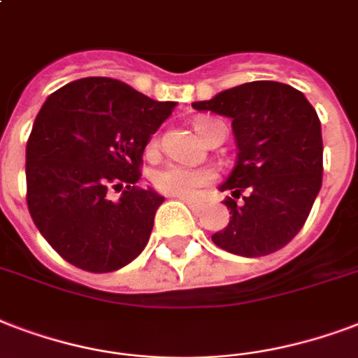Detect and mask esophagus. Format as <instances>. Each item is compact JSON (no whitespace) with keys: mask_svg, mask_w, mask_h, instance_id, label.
I'll return each instance as SVG.
<instances>
[{"mask_svg":"<svg viewBox=\"0 0 358 358\" xmlns=\"http://www.w3.org/2000/svg\"><path fill=\"white\" fill-rule=\"evenodd\" d=\"M180 199H182V201H184V203L187 204L193 212H195V214L203 210V203H197V201H191V199H184V197H180Z\"/></svg>","mask_w":358,"mask_h":358,"instance_id":"34e87169","label":"esophagus"}]
</instances>
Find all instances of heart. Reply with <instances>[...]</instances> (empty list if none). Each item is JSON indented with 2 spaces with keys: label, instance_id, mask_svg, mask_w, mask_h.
<instances>
[{
  "label": "heart",
  "instance_id": "1",
  "mask_svg": "<svg viewBox=\"0 0 358 358\" xmlns=\"http://www.w3.org/2000/svg\"><path fill=\"white\" fill-rule=\"evenodd\" d=\"M217 124L220 122H215V120H199L197 131L204 138L206 133ZM157 148H159V135L150 136L146 150L150 154H154V152H157ZM214 178L215 173L212 169L185 167V165H178V163H165L152 173V184H154L155 189L163 195H171V197H195L204 185L212 184Z\"/></svg>",
  "mask_w": 358,
  "mask_h": 358
}]
</instances>
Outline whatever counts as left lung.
Returning <instances> with one entry per match:
<instances>
[{"label": "left lung", "mask_w": 358, "mask_h": 358, "mask_svg": "<svg viewBox=\"0 0 358 358\" xmlns=\"http://www.w3.org/2000/svg\"><path fill=\"white\" fill-rule=\"evenodd\" d=\"M193 108L233 120L238 146V161L220 187L233 193L223 201L231 220L212 242L242 257L282 250L306 223L321 189L323 138L315 108L302 92L272 80L245 82Z\"/></svg>", "instance_id": "8db88e82"}]
</instances>
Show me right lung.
Returning a JSON list of instances; mask_svg holds the SVG:
<instances>
[{"label":"right lung","instance_id":"add662e5","mask_svg":"<svg viewBox=\"0 0 358 358\" xmlns=\"http://www.w3.org/2000/svg\"><path fill=\"white\" fill-rule=\"evenodd\" d=\"M174 106L108 76L69 82L41 106L26 146V201L67 263L105 274L146 248L165 199L136 182L150 136ZM110 189L122 191L118 201Z\"/></svg>","mask_w":358,"mask_h":358}]
</instances>
